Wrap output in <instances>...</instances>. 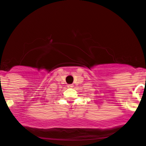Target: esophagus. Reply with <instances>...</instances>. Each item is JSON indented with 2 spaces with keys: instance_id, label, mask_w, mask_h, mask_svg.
Wrapping results in <instances>:
<instances>
[{
  "instance_id": "esophagus-1",
  "label": "esophagus",
  "mask_w": 146,
  "mask_h": 146,
  "mask_svg": "<svg viewBox=\"0 0 146 146\" xmlns=\"http://www.w3.org/2000/svg\"><path fill=\"white\" fill-rule=\"evenodd\" d=\"M73 86H73V84H68V88H73Z\"/></svg>"
}]
</instances>
